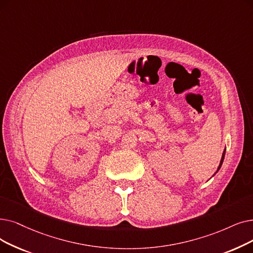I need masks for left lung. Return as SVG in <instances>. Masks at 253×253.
Segmentation results:
<instances>
[{"mask_svg":"<svg viewBox=\"0 0 253 253\" xmlns=\"http://www.w3.org/2000/svg\"><path fill=\"white\" fill-rule=\"evenodd\" d=\"M224 155H225V149H224V151H223V153H222V157H221V160H220V164H219L217 171H218L219 169H220V168H221V166H222V162H223V159H224ZM217 171H216V172H217Z\"/></svg>","mask_w":253,"mask_h":253,"instance_id":"left-lung-1","label":"left lung"}]
</instances>
